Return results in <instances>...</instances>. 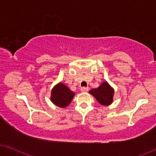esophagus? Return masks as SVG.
I'll list each match as a JSON object with an SVG mask.
<instances>
[{
	"label": "esophagus",
	"instance_id": "1",
	"mask_svg": "<svg viewBox=\"0 0 156 156\" xmlns=\"http://www.w3.org/2000/svg\"><path fill=\"white\" fill-rule=\"evenodd\" d=\"M80 90L82 92H87L89 91V88L88 87H82V88H81Z\"/></svg>",
	"mask_w": 156,
	"mask_h": 156
}]
</instances>
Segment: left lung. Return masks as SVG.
I'll use <instances>...</instances> for the list:
<instances>
[{
  "instance_id": "1",
  "label": "left lung",
  "mask_w": 156,
  "mask_h": 156,
  "mask_svg": "<svg viewBox=\"0 0 156 156\" xmlns=\"http://www.w3.org/2000/svg\"><path fill=\"white\" fill-rule=\"evenodd\" d=\"M89 94L94 96L100 104L108 106L113 101L114 90L107 82H104L98 88L91 89Z\"/></svg>"
}]
</instances>
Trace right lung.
<instances>
[{
    "label": "right lung",
    "mask_w": 156,
    "mask_h": 156,
    "mask_svg": "<svg viewBox=\"0 0 156 156\" xmlns=\"http://www.w3.org/2000/svg\"><path fill=\"white\" fill-rule=\"evenodd\" d=\"M74 97V92L70 90L65 84L59 83L53 87L51 91V101L55 105L65 108L71 103Z\"/></svg>",
    "instance_id": "add662e5"
}]
</instances>
